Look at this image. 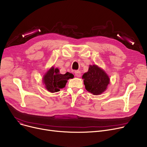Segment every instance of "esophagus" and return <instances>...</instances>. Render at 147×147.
<instances>
[{
	"instance_id": "1",
	"label": "esophagus",
	"mask_w": 147,
	"mask_h": 147,
	"mask_svg": "<svg viewBox=\"0 0 147 147\" xmlns=\"http://www.w3.org/2000/svg\"><path fill=\"white\" fill-rule=\"evenodd\" d=\"M74 74H75V76H77V77H80L81 76V72L80 71H79V70H76V71H75V72H74Z\"/></svg>"
}]
</instances>
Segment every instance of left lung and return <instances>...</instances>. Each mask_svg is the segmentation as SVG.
I'll use <instances>...</instances> for the list:
<instances>
[{
  "instance_id": "obj_1",
  "label": "left lung",
  "mask_w": 147,
  "mask_h": 147,
  "mask_svg": "<svg viewBox=\"0 0 147 147\" xmlns=\"http://www.w3.org/2000/svg\"><path fill=\"white\" fill-rule=\"evenodd\" d=\"M86 89L94 95H98L107 89L110 78L102 69L96 65H89L88 71L82 76Z\"/></svg>"
}]
</instances>
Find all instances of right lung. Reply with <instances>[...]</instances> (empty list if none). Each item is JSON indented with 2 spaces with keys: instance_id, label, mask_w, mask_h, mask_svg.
<instances>
[{
  "instance_id": "right-lung-1",
  "label": "right lung",
  "mask_w": 147,
  "mask_h": 147,
  "mask_svg": "<svg viewBox=\"0 0 147 147\" xmlns=\"http://www.w3.org/2000/svg\"><path fill=\"white\" fill-rule=\"evenodd\" d=\"M74 75L70 73L67 72L65 74H59L58 68H54L52 67L43 76V83L46 89L52 93L60 90V89L64 88L67 80L69 79H73Z\"/></svg>"
}]
</instances>
